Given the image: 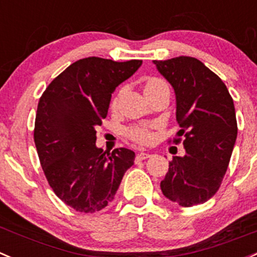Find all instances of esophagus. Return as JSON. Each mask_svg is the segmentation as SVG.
Listing matches in <instances>:
<instances>
[{"instance_id": "34e87169", "label": "esophagus", "mask_w": 257, "mask_h": 257, "mask_svg": "<svg viewBox=\"0 0 257 257\" xmlns=\"http://www.w3.org/2000/svg\"><path fill=\"white\" fill-rule=\"evenodd\" d=\"M150 156H151V155L147 154V152H140V154H137L136 156V161H142V160L149 159Z\"/></svg>"}]
</instances>
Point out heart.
Returning <instances> with one entry per match:
<instances>
[{
  "mask_svg": "<svg viewBox=\"0 0 257 257\" xmlns=\"http://www.w3.org/2000/svg\"><path fill=\"white\" fill-rule=\"evenodd\" d=\"M162 85H166V83H165L162 80H160V78L152 77V78H149V80L146 81L144 90H145V92H146V91L154 90V88L159 87V86H162ZM111 105L112 106L116 105V98H113ZM128 135L135 140V141L142 142V144H145V142H149L150 140H151V132L149 131V128H147L146 126H141V127H135V128L128 130Z\"/></svg>",
  "mask_w": 257,
  "mask_h": 257,
  "instance_id": "b5f03b06",
  "label": "heart"
}]
</instances>
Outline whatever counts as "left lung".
Segmentation results:
<instances>
[{
    "label": "left lung",
    "mask_w": 257,
    "mask_h": 257,
    "mask_svg": "<svg viewBox=\"0 0 257 257\" xmlns=\"http://www.w3.org/2000/svg\"><path fill=\"white\" fill-rule=\"evenodd\" d=\"M154 65L174 88L177 134L185 136L186 150L170 162L161 191L180 206H196L217 192L232 155L237 137L232 97L197 58L180 56Z\"/></svg>",
    "instance_id": "left-lung-1"
}]
</instances>
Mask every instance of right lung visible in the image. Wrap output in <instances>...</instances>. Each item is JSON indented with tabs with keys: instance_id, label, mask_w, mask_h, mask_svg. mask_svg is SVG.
Returning <instances> with one entry per match:
<instances>
[{
	"instance_id": "1",
	"label": "right lung",
	"mask_w": 257,
	"mask_h": 257,
	"mask_svg": "<svg viewBox=\"0 0 257 257\" xmlns=\"http://www.w3.org/2000/svg\"><path fill=\"white\" fill-rule=\"evenodd\" d=\"M141 60L116 62L87 57L68 66L40 98L35 145L48 184L76 211L92 214L115 197L134 165L132 150L96 147V127L107 116L118 85L131 77Z\"/></svg>"
}]
</instances>
